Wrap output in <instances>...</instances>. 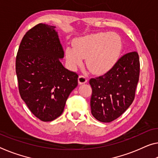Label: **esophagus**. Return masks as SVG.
<instances>
[{
    "mask_svg": "<svg viewBox=\"0 0 158 158\" xmlns=\"http://www.w3.org/2000/svg\"><path fill=\"white\" fill-rule=\"evenodd\" d=\"M87 81V79L85 76H80L78 77V83L80 85L81 84H84V83H86Z\"/></svg>",
    "mask_w": 158,
    "mask_h": 158,
    "instance_id": "1",
    "label": "esophagus"
}]
</instances>
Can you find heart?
Instances as JSON below:
<instances>
[{"instance_id": "b5f03b06", "label": "heart", "mask_w": 158, "mask_h": 158, "mask_svg": "<svg viewBox=\"0 0 158 158\" xmlns=\"http://www.w3.org/2000/svg\"><path fill=\"white\" fill-rule=\"evenodd\" d=\"M122 44L116 33L100 32L77 39L74 47H68L65 57L70 66L76 69L81 65L84 58L87 66L94 73L107 72L117 61Z\"/></svg>"}]
</instances>
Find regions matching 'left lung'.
Wrapping results in <instances>:
<instances>
[{
	"label": "left lung",
	"instance_id": "8db88e82",
	"mask_svg": "<svg viewBox=\"0 0 158 158\" xmlns=\"http://www.w3.org/2000/svg\"><path fill=\"white\" fill-rule=\"evenodd\" d=\"M140 61L136 52L121 56L103 76L89 80L91 113L97 120L109 123L132 104L139 80Z\"/></svg>",
	"mask_w": 158,
	"mask_h": 158
}]
</instances>
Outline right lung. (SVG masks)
<instances>
[{
	"label": "right lung",
	"mask_w": 158,
	"mask_h": 158,
	"mask_svg": "<svg viewBox=\"0 0 158 158\" xmlns=\"http://www.w3.org/2000/svg\"><path fill=\"white\" fill-rule=\"evenodd\" d=\"M54 26L38 24L21 41L16 56L18 88L31 112L42 121L54 120L64 111L78 75L60 61L64 52Z\"/></svg>",
	"instance_id": "obj_1"
}]
</instances>
